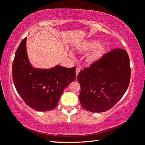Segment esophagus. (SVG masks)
Returning a JSON list of instances; mask_svg holds the SVG:
<instances>
[{
	"mask_svg": "<svg viewBox=\"0 0 145 145\" xmlns=\"http://www.w3.org/2000/svg\"><path fill=\"white\" fill-rule=\"evenodd\" d=\"M80 68H76V70H75V73H76V77H77V75L78 74V73L80 72Z\"/></svg>",
	"mask_w": 145,
	"mask_h": 145,
	"instance_id": "esophagus-1",
	"label": "esophagus"
}]
</instances>
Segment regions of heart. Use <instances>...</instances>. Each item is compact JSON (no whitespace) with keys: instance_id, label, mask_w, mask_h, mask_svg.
<instances>
[{"instance_id":"obj_1","label":"heart","mask_w":145,"mask_h":145,"mask_svg":"<svg viewBox=\"0 0 145 145\" xmlns=\"http://www.w3.org/2000/svg\"><path fill=\"white\" fill-rule=\"evenodd\" d=\"M87 56L86 60L90 64L96 63L104 54L106 50V45L104 43H99L97 40L86 41L78 46L77 50L79 53H84L90 50Z\"/></svg>"}]
</instances>
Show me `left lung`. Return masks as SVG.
Listing matches in <instances>:
<instances>
[{
    "label": "left lung",
    "mask_w": 145,
    "mask_h": 145,
    "mask_svg": "<svg viewBox=\"0 0 145 145\" xmlns=\"http://www.w3.org/2000/svg\"><path fill=\"white\" fill-rule=\"evenodd\" d=\"M131 67L128 54L114 49L90 67L80 71L78 99L82 107L92 112H102L112 108L129 87Z\"/></svg>",
    "instance_id": "obj_1"
}]
</instances>
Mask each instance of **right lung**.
I'll return each mask as SVG.
<instances>
[{"label":"right lung","instance_id":"obj_1","mask_svg":"<svg viewBox=\"0 0 145 145\" xmlns=\"http://www.w3.org/2000/svg\"><path fill=\"white\" fill-rule=\"evenodd\" d=\"M27 38L21 41L13 63V80L25 104L38 111H51L57 106L64 89L75 79V67L59 65L50 68L33 67L26 48Z\"/></svg>","mask_w":145,"mask_h":145}]
</instances>
